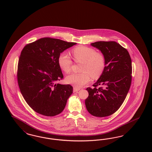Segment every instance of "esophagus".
I'll list each match as a JSON object with an SVG mask.
<instances>
[{"label":"esophagus","instance_id":"34e87169","mask_svg":"<svg viewBox=\"0 0 152 152\" xmlns=\"http://www.w3.org/2000/svg\"><path fill=\"white\" fill-rule=\"evenodd\" d=\"M80 90V88H78L76 87V86L73 87V92H77Z\"/></svg>","mask_w":152,"mask_h":152}]
</instances>
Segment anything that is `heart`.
Segmentation results:
<instances>
[{
  "label": "heart",
  "instance_id": "heart-1",
  "mask_svg": "<svg viewBox=\"0 0 152 152\" xmlns=\"http://www.w3.org/2000/svg\"><path fill=\"white\" fill-rule=\"evenodd\" d=\"M73 59L76 62H82L81 73H72L67 76V83L77 88H80L90 81L93 79L99 78L105 67L104 55L96 52L94 49L85 46H80L72 50ZM58 64L66 73L69 72L72 67V61L67 52L61 53L58 59Z\"/></svg>",
  "mask_w": 152,
  "mask_h": 152
}]
</instances>
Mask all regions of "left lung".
<instances>
[{
	"label": "left lung",
	"instance_id": "left-lung-1",
	"mask_svg": "<svg viewBox=\"0 0 152 152\" xmlns=\"http://www.w3.org/2000/svg\"><path fill=\"white\" fill-rule=\"evenodd\" d=\"M91 45L104 55L105 67L94 88H87L85 105L91 115L104 117L113 114L125 99L131 86V59L127 49L117 42L100 41Z\"/></svg>",
	"mask_w": 152,
	"mask_h": 152
}]
</instances>
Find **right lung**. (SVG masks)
<instances>
[{"mask_svg": "<svg viewBox=\"0 0 152 152\" xmlns=\"http://www.w3.org/2000/svg\"><path fill=\"white\" fill-rule=\"evenodd\" d=\"M76 44L44 37L22 49L18 63V84L27 103L37 113L52 117L64 110L73 88L57 83L63 78L58 59L61 53Z\"/></svg>", "mask_w": 152, "mask_h": 152, "instance_id": "add662e5", "label": "right lung"}]
</instances>
